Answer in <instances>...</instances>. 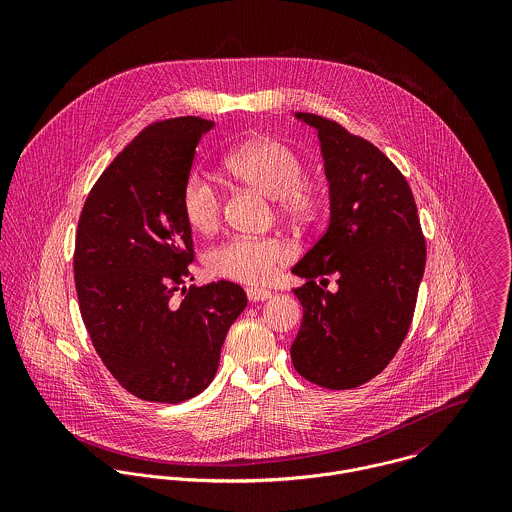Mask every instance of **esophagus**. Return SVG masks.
I'll return each instance as SVG.
<instances>
[{
    "mask_svg": "<svg viewBox=\"0 0 512 512\" xmlns=\"http://www.w3.org/2000/svg\"><path fill=\"white\" fill-rule=\"evenodd\" d=\"M246 295L252 303H258V301H266L272 297V293L266 292V290H258V288H248Z\"/></svg>",
    "mask_w": 512,
    "mask_h": 512,
    "instance_id": "1",
    "label": "esophagus"
}]
</instances>
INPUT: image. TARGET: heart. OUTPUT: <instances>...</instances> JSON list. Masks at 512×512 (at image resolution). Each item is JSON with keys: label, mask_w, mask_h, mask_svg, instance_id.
I'll return each instance as SVG.
<instances>
[{"label": "heart", "mask_w": 512, "mask_h": 512, "mask_svg": "<svg viewBox=\"0 0 512 512\" xmlns=\"http://www.w3.org/2000/svg\"><path fill=\"white\" fill-rule=\"evenodd\" d=\"M224 167L234 181L274 199L288 219L309 220L319 207L317 189L301 179V159L278 140H250L228 153ZM220 209L219 189L205 175L191 173L181 189V211L187 224L197 232H211L219 224ZM288 256V248L274 238L234 236L209 250L207 268L213 276L230 282L264 286Z\"/></svg>", "instance_id": "heart-1"}]
</instances>
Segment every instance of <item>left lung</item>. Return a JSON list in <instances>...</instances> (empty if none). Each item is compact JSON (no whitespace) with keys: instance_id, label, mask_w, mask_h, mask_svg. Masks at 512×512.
Instances as JSON below:
<instances>
[{"instance_id":"obj_1","label":"left lung","mask_w":512,"mask_h":512,"mask_svg":"<svg viewBox=\"0 0 512 512\" xmlns=\"http://www.w3.org/2000/svg\"><path fill=\"white\" fill-rule=\"evenodd\" d=\"M293 118L317 132L329 185L327 230L292 268L305 280L293 290L303 307L293 366L323 388H355L384 370L410 329L426 240L406 179L378 147L321 116ZM327 275L337 293L318 288Z\"/></svg>"}]
</instances>
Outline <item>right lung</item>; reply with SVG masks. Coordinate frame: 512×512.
<instances>
[{"label":"right lung","mask_w":512,"mask_h":512,"mask_svg":"<svg viewBox=\"0 0 512 512\" xmlns=\"http://www.w3.org/2000/svg\"><path fill=\"white\" fill-rule=\"evenodd\" d=\"M213 128L191 116L151 124L100 175L78 220L82 321L112 376L147 402L179 404L201 394L248 303L232 282L183 286L193 238L181 189L199 140Z\"/></svg>","instance_id":"1"}]
</instances>
